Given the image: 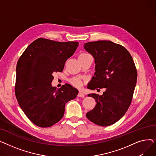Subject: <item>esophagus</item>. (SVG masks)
I'll use <instances>...</instances> for the list:
<instances>
[{
	"label": "esophagus",
	"mask_w": 156,
	"mask_h": 156,
	"mask_svg": "<svg viewBox=\"0 0 156 156\" xmlns=\"http://www.w3.org/2000/svg\"><path fill=\"white\" fill-rule=\"evenodd\" d=\"M78 97H85V94H84V93L83 92H81V91H80L79 93H78Z\"/></svg>",
	"instance_id": "esophagus-1"
}]
</instances>
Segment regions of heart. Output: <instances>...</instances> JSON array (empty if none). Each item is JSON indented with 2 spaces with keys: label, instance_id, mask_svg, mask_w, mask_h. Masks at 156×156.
Instances as JSON below:
<instances>
[{
  "label": "heart",
  "instance_id": "b5f03b06",
  "mask_svg": "<svg viewBox=\"0 0 156 156\" xmlns=\"http://www.w3.org/2000/svg\"><path fill=\"white\" fill-rule=\"evenodd\" d=\"M88 55V54L86 53H81V54H80L79 57H82V56H85ZM69 82L71 85H73V86H75V87L77 88H80L83 85V81L82 80L81 78H78V77H73L69 80Z\"/></svg>",
  "mask_w": 156,
  "mask_h": 156
}]
</instances>
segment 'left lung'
<instances>
[{"label": "left lung", "mask_w": 156, "mask_h": 156, "mask_svg": "<svg viewBox=\"0 0 156 156\" xmlns=\"http://www.w3.org/2000/svg\"><path fill=\"white\" fill-rule=\"evenodd\" d=\"M84 48L95 64L94 76L87 88L105 90L102 95H88L94 98L96 105L86 116L97 125L110 126L125 115L132 102L137 79L133 59L123 46L109 40L88 42Z\"/></svg>", "instance_id": "8db88e82"}]
</instances>
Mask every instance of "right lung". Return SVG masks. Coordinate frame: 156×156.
<instances>
[{
    "mask_svg": "<svg viewBox=\"0 0 156 156\" xmlns=\"http://www.w3.org/2000/svg\"><path fill=\"white\" fill-rule=\"evenodd\" d=\"M78 42H59L39 38L24 51L16 66L15 94L21 109L35 125L47 128L59 121L65 104L78 91L71 85L52 86V74L62 72Z\"/></svg>",
    "mask_w": 156,
    "mask_h": 156,
    "instance_id": "add662e5",
    "label": "right lung"
}]
</instances>
